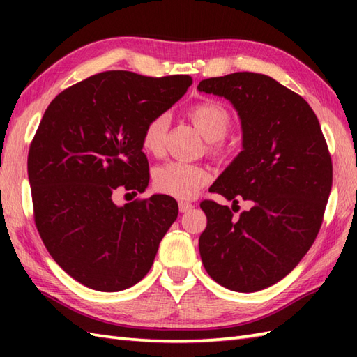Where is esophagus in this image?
I'll use <instances>...</instances> for the list:
<instances>
[{"label":"esophagus","instance_id":"esophagus-1","mask_svg":"<svg viewBox=\"0 0 357 357\" xmlns=\"http://www.w3.org/2000/svg\"><path fill=\"white\" fill-rule=\"evenodd\" d=\"M193 208V204L192 202H185V201H181L179 202V211L181 213H187V211H190Z\"/></svg>","mask_w":357,"mask_h":357}]
</instances>
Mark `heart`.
I'll list each match as a JSON object with an SVG mask.
<instances>
[{"mask_svg":"<svg viewBox=\"0 0 357 357\" xmlns=\"http://www.w3.org/2000/svg\"><path fill=\"white\" fill-rule=\"evenodd\" d=\"M187 115L195 127L210 141L216 153L224 151V136L231 128V115L221 102L206 100L188 107ZM169 116L165 113L150 118L141 133V146L149 155L159 156L164 150ZM210 174L201 165L173 161L158 167L153 173V185L159 193L178 199H190L208 183Z\"/></svg>","mask_w":357,"mask_h":357,"instance_id":"b5f03b06","label":"heart"}]
</instances>
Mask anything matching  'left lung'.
I'll return each mask as SVG.
<instances>
[{
    "instance_id": "1",
    "label": "left lung",
    "mask_w": 357,
    "mask_h": 357,
    "mask_svg": "<svg viewBox=\"0 0 357 357\" xmlns=\"http://www.w3.org/2000/svg\"><path fill=\"white\" fill-rule=\"evenodd\" d=\"M198 90L229 100L242 127V151L211 192L233 206L252 202L238 219L227 206L201 202L207 216L201 259L219 285L259 291L285 278L313 245L333 184L330 151L308 102L267 75L236 72L202 79Z\"/></svg>"
}]
</instances>
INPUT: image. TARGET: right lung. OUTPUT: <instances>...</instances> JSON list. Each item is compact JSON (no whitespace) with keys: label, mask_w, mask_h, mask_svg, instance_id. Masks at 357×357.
<instances>
[{"label":"right lung","mask_w":357,"mask_h":357,"mask_svg":"<svg viewBox=\"0 0 357 357\" xmlns=\"http://www.w3.org/2000/svg\"><path fill=\"white\" fill-rule=\"evenodd\" d=\"M192 82L188 75L102 72L63 90L44 112L27 158L35 224L50 256L79 284L121 291L153 265L178 202L153 195L121 207L112 195L146 190L142 128Z\"/></svg>","instance_id":"obj_1"}]
</instances>
